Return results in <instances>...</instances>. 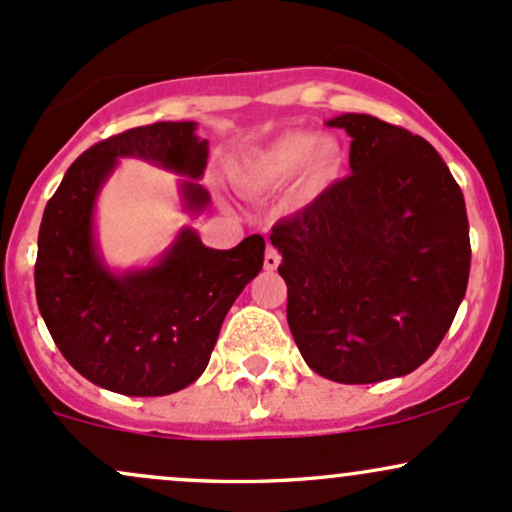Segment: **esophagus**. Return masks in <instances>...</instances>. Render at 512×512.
I'll return each mask as SVG.
<instances>
[{
  "label": "esophagus",
  "mask_w": 512,
  "mask_h": 512,
  "mask_svg": "<svg viewBox=\"0 0 512 512\" xmlns=\"http://www.w3.org/2000/svg\"><path fill=\"white\" fill-rule=\"evenodd\" d=\"M279 262H281V255L272 248V245H269L267 252H264V269H267V272H274V269L279 267Z\"/></svg>",
  "instance_id": "obj_1"
}]
</instances>
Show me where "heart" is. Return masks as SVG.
I'll list each match as a JSON object with an SVG mask.
<instances>
[{
    "label": "heart",
    "instance_id": "heart-1",
    "mask_svg": "<svg viewBox=\"0 0 512 512\" xmlns=\"http://www.w3.org/2000/svg\"><path fill=\"white\" fill-rule=\"evenodd\" d=\"M344 166L342 144L313 132H286L264 144L236 170L238 185L252 192H272L289 185L301 172L305 195L325 190L339 178Z\"/></svg>",
    "mask_w": 512,
    "mask_h": 512
}]
</instances>
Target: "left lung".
<instances>
[{
    "mask_svg": "<svg viewBox=\"0 0 512 512\" xmlns=\"http://www.w3.org/2000/svg\"><path fill=\"white\" fill-rule=\"evenodd\" d=\"M351 137L349 178L272 228L286 320L322 378L366 385L431 358L467 291L460 185L426 139L373 115L327 122Z\"/></svg>",
    "mask_w": 512,
    "mask_h": 512,
    "instance_id": "left-lung-1",
    "label": "left lung"
}]
</instances>
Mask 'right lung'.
<instances>
[{
    "label": "right lung",
    "mask_w": 512,
    "mask_h": 512,
    "mask_svg": "<svg viewBox=\"0 0 512 512\" xmlns=\"http://www.w3.org/2000/svg\"><path fill=\"white\" fill-rule=\"evenodd\" d=\"M117 158H142L182 175L187 214L209 207L199 185L209 142L197 122H154L98 142L69 166L45 207L35 298L57 349L93 385L129 397H163L207 368L223 317L260 274L264 238L207 248L190 226L151 267L115 272L98 250L93 214Z\"/></svg>",
    "instance_id": "1"
}]
</instances>
